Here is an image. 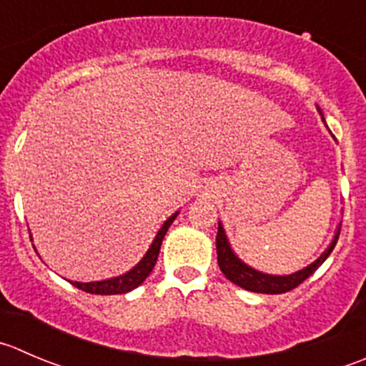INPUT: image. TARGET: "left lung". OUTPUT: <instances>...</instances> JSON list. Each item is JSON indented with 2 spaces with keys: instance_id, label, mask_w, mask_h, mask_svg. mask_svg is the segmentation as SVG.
I'll list each match as a JSON object with an SVG mask.
<instances>
[{
  "instance_id": "8db88e82",
  "label": "left lung",
  "mask_w": 366,
  "mask_h": 366,
  "mask_svg": "<svg viewBox=\"0 0 366 366\" xmlns=\"http://www.w3.org/2000/svg\"><path fill=\"white\" fill-rule=\"evenodd\" d=\"M322 114V112H320ZM340 230L342 225L336 230V236L332 239V243L329 244L327 250L313 262V264L306 266L300 272L292 273V275H268V273H261L257 269L250 268V266L244 264L241 259L236 257V254L230 248L229 241H227L225 230H223L222 223H218V234H216V254H218V264L219 269L223 272L227 279L234 285H237L239 288L248 290V292L254 293H268V295H281V293L292 292L297 286L302 285L310 275H313L318 269V266L329 257V254L332 252V248L336 247V241L340 237Z\"/></svg>"
}]
</instances>
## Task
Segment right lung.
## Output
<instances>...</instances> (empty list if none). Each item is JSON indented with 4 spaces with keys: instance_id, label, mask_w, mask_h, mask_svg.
<instances>
[{
    "instance_id": "obj_1",
    "label": "right lung",
    "mask_w": 366,
    "mask_h": 366,
    "mask_svg": "<svg viewBox=\"0 0 366 366\" xmlns=\"http://www.w3.org/2000/svg\"><path fill=\"white\" fill-rule=\"evenodd\" d=\"M179 212H175L173 216H169L168 219L164 222V225L161 227V230L155 236L154 243H152L150 250L144 254V257L134 266L130 272H127L125 275H119V277L114 279H107V281H98V282H73L78 290L85 293H93V295H122V293L132 292L134 288L141 285L144 279L148 277L154 269L155 262H157L159 252H161V244L162 239H164L166 232H168L169 225L173 223V219L177 218Z\"/></svg>"
}]
</instances>
